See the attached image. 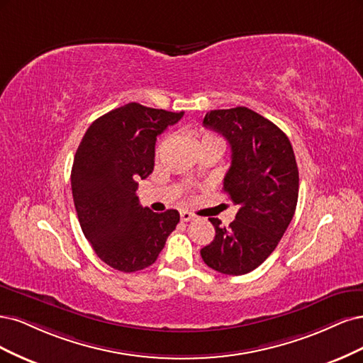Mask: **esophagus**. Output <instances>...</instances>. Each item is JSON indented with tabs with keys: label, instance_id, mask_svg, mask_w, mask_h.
I'll list each match as a JSON object with an SVG mask.
<instances>
[{
	"label": "esophagus",
	"instance_id": "1",
	"mask_svg": "<svg viewBox=\"0 0 363 363\" xmlns=\"http://www.w3.org/2000/svg\"><path fill=\"white\" fill-rule=\"evenodd\" d=\"M194 218V216L191 214V213H189V211H181V220L182 221H190V220H193Z\"/></svg>",
	"mask_w": 363,
	"mask_h": 363
}]
</instances>
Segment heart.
Returning a JSON list of instances; mask_svg holds the SVG:
<instances>
[{
    "label": "heart",
    "mask_w": 363,
    "mask_h": 363,
    "mask_svg": "<svg viewBox=\"0 0 363 363\" xmlns=\"http://www.w3.org/2000/svg\"><path fill=\"white\" fill-rule=\"evenodd\" d=\"M199 140H201V145L202 143H208V142H218V143H221L220 138H217L211 133H201V134H199Z\"/></svg>",
    "instance_id": "obj_1"
}]
</instances>
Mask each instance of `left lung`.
I'll use <instances>...</instances> for the list:
<instances>
[{
    "label": "left lung",
    "instance_id": "1",
    "mask_svg": "<svg viewBox=\"0 0 363 363\" xmlns=\"http://www.w3.org/2000/svg\"><path fill=\"white\" fill-rule=\"evenodd\" d=\"M203 125L223 135L232 150L223 190L238 205L235 220L216 228L211 244L201 250L213 270L241 276L273 253L296 213L298 169L286 134L247 107L213 110Z\"/></svg>",
    "mask_w": 363,
    "mask_h": 363
}]
</instances>
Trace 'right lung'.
<instances>
[{"label":"right lung","mask_w":363,"mask_h":363,"mask_svg":"<svg viewBox=\"0 0 363 363\" xmlns=\"http://www.w3.org/2000/svg\"><path fill=\"white\" fill-rule=\"evenodd\" d=\"M184 116L130 102L93 122L71 173L81 229L101 261L133 273L154 264L179 223L177 209L154 213L135 194L154 170L155 142Z\"/></svg>","instance_id":"add662e5"}]
</instances>
